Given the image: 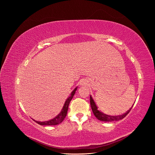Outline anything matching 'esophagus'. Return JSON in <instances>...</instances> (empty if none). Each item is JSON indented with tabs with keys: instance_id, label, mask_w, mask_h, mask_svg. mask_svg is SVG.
Instances as JSON below:
<instances>
[{
	"instance_id": "1",
	"label": "esophagus",
	"mask_w": 155,
	"mask_h": 155,
	"mask_svg": "<svg viewBox=\"0 0 155 155\" xmlns=\"http://www.w3.org/2000/svg\"><path fill=\"white\" fill-rule=\"evenodd\" d=\"M87 82L85 79H82V80L80 81L81 85H87Z\"/></svg>"
}]
</instances>
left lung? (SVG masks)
Segmentation results:
<instances>
[{
  "label": "left lung",
  "instance_id": "1",
  "mask_svg": "<svg viewBox=\"0 0 155 155\" xmlns=\"http://www.w3.org/2000/svg\"><path fill=\"white\" fill-rule=\"evenodd\" d=\"M90 102H91V109H92V110L94 114V116L98 120L100 121H118V120L123 119L129 114V112L130 111L131 109H132V107H133V106L129 110L127 111L125 114H124L122 115L113 116H109V115L105 114L104 113H102L101 112H100L99 110H98L97 107L96 106V104L94 103V101L92 97L91 96H90Z\"/></svg>",
  "mask_w": 155,
  "mask_h": 155
}]
</instances>
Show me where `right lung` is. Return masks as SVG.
Returning <instances> with one entry per match:
<instances>
[{"instance_id": "obj_1", "label": "right lung", "mask_w": 155, "mask_h": 155, "mask_svg": "<svg viewBox=\"0 0 155 155\" xmlns=\"http://www.w3.org/2000/svg\"><path fill=\"white\" fill-rule=\"evenodd\" d=\"M76 90H77V88H75L74 90L72 92L71 95H70V96L66 100V101H65L62 110L61 111L60 113L57 116H56L55 118H54V119H51L49 121H44V122H42V121L41 122H40V121H36V123L39 124V125H58L60 123H61L67 114L68 108V105L70 104V102L72 100V97H73L74 95L75 94V92H76Z\"/></svg>"}]
</instances>
